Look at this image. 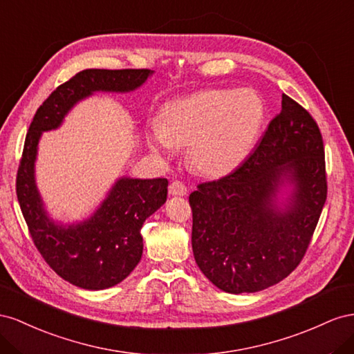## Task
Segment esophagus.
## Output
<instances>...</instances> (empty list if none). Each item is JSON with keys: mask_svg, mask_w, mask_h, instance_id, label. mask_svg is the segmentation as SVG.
Instances as JSON below:
<instances>
[{"mask_svg": "<svg viewBox=\"0 0 354 354\" xmlns=\"http://www.w3.org/2000/svg\"><path fill=\"white\" fill-rule=\"evenodd\" d=\"M187 193H188V189L183 183H180V180H174V183L169 185L170 196H187Z\"/></svg>", "mask_w": 354, "mask_h": 354, "instance_id": "obj_1", "label": "esophagus"}]
</instances>
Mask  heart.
Returning <instances> with one entry per match:
<instances>
[{
    "instance_id": "1",
    "label": "heart",
    "mask_w": 354,
    "mask_h": 354,
    "mask_svg": "<svg viewBox=\"0 0 354 354\" xmlns=\"http://www.w3.org/2000/svg\"><path fill=\"white\" fill-rule=\"evenodd\" d=\"M163 121L147 127L149 148L163 156L188 145L200 174L221 176L236 169L254 148L266 120V105L252 88L207 90L169 102Z\"/></svg>"
}]
</instances>
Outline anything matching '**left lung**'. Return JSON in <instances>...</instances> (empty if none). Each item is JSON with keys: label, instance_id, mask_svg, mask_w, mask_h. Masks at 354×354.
<instances>
[{"label": "left lung", "instance_id": "8db88e82", "mask_svg": "<svg viewBox=\"0 0 354 354\" xmlns=\"http://www.w3.org/2000/svg\"><path fill=\"white\" fill-rule=\"evenodd\" d=\"M326 193L320 130L283 95L280 114L254 154L233 174L189 194L198 268L228 294L279 283L304 257Z\"/></svg>", "mask_w": 354, "mask_h": 354}]
</instances>
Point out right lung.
Here are the masks:
<instances>
[{"mask_svg": "<svg viewBox=\"0 0 354 354\" xmlns=\"http://www.w3.org/2000/svg\"><path fill=\"white\" fill-rule=\"evenodd\" d=\"M153 74L151 69H84L44 100L29 126L16 179L19 205L39 254L78 288L106 289L133 271L144 250L140 228L166 203L167 179L121 176L92 215L62 224L48 215L37 187L39 139L43 132L62 126L69 111L86 97L96 92H133Z\"/></svg>", "mask_w": 354, "mask_h": 354, "instance_id": "1", "label": "right lung"}]
</instances>
